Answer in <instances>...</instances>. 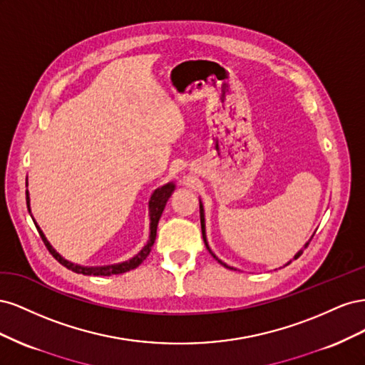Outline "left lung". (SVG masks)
Instances as JSON below:
<instances>
[{
  "instance_id": "obj_1",
  "label": "left lung",
  "mask_w": 365,
  "mask_h": 365,
  "mask_svg": "<svg viewBox=\"0 0 365 365\" xmlns=\"http://www.w3.org/2000/svg\"><path fill=\"white\" fill-rule=\"evenodd\" d=\"M200 215H201V228H202V237H204V242H205V247H207V250L210 251V254H212V256L220 263V264H224V267L225 268H230V269H235V268H231V267H228V264H225L222 260H219L216 256H215V254L212 252V250H210V247H208V244H207V237H205V219H204V207H202V202L200 201ZM314 237V236H312ZM312 237H311V240H312ZM311 240H309V242H311ZM309 242H307V244L304 245V248H307V245H309ZM302 252H303V250H300V251H298L297 254H295V256H294V259H298V257H300L302 256ZM291 262H288V263H286V264H289Z\"/></svg>"
}]
</instances>
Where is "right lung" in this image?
Segmentation results:
<instances>
[{"instance_id":"right-lung-1","label":"right lung","mask_w":365,"mask_h":365,"mask_svg":"<svg viewBox=\"0 0 365 365\" xmlns=\"http://www.w3.org/2000/svg\"><path fill=\"white\" fill-rule=\"evenodd\" d=\"M175 190V184L173 182H168L164 184L163 187H160V189H157L155 192L152 193L150 200H149V217H150V235H149V240L148 244L143 247V250L137 254V256H134L132 259L126 260V262H121V263H115V264H106V267H81V264H76V263H71L68 260H65L61 254L54 250L50 242L47 240L46 235L42 233V230L39 228V225L35 222V219H33V222H35L38 231H39V236L41 239L43 240V244H46L47 250L50 251L51 256L56 259L61 264H63L65 268L67 269H71L73 272H77V274H83V275H114V274H123V272H128L130 269H135L138 264H141V262L145 260L149 252L153 247V244H155V237H157V227H158V220L163 215V210L165 207V202L169 201V197L172 195V192ZM26 200H27V208H29V213H30V197H29V190L26 192Z\"/></svg>"}]
</instances>
